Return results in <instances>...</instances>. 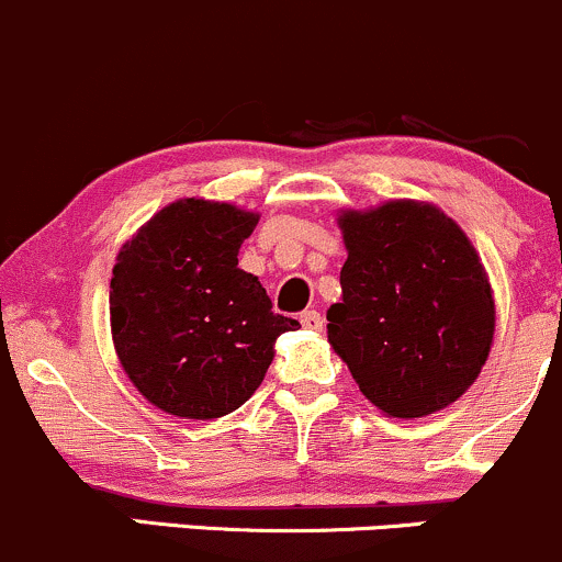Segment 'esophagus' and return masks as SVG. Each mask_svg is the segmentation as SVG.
<instances>
[{
    "label": "esophagus",
    "mask_w": 562,
    "mask_h": 562,
    "mask_svg": "<svg viewBox=\"0 0 562 562\" xmlns=\"http://www.w3.org/2000/svg\"><path fill=\"white\" fill-rule=\"evenodd\" d=\"M301 325L310 330H323V314H319L317 310H310L301 314Z\"/></svg>",
    "instance_id": "34e87169"
}]
</instances>
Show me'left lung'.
<instances>
[{"label": "left lung", "mask_w": 562, "mask_h": 562, "mask_svg": "<svg viewBox=\"0 0 562 562\" xmlns=\"http://www.w3.org/2000/svg\"><path fill=\"white\" fill-rule=\"evenodd\" d=\"M347 261L328 341L360 392L392 418L448 408L474 384L496 306L470 237L440 207L392 200L338 215Z\"/></svg>", "instance_id": "1"}]
</instances>
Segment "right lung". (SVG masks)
I'll return each instance as SVG.
<instances>
[{
	"instance_id": "obj_1",
	"label": "right lung",
	"mask_w": 562,
	"mask_h": 562,
	"mask_svg": "<svg viewBox=\"0 0 562 562\" xmlns=\"http://www.w3.org/2000/svg\"><path fill=\"white\" fill-rule=\"evenodd\" d=\"M258 213L187 196L122 245L109 314L133 386L178 418L226 416L261 386L280 333L299 319L271 312L258 277L237 267Z\"/></svg>"
}]
</instances>
